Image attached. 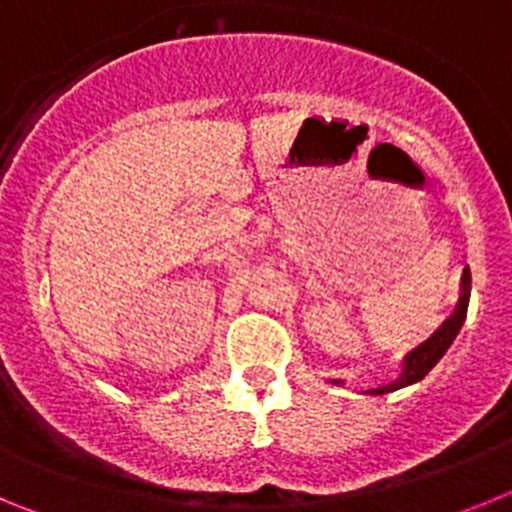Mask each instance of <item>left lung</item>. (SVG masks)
Segmentation results:
<instances>
[{"instance_id": "1", "label": "left lung", "mask_w": 512, "mask_h": 512, "mask_svg": "<svg viewBox=\"0 0 512 512\" xmlns=\"http://www.w3.org/2000/svg\"><path fill=\"white\" fill-rule=\"evenodd\" d=\"M469 289H472V274H469V269H467L464 271V277H461V297H459V305H456L454 315H451V318L446 320V323H443L441 328H438L436 333L428 338V341L420 343L415 351H410V354L405 356L400 379H395L392 384H384V387H377V390H369V395L395 392V390H400V387H408V384L420 382L425 374L431 372L433 366L438 364V359H441V356L449 351V346L454 343V338L459 336L461 325H464V320H467ZM336 384H341V382H336Z\"/></svg>"}]
</instances>
